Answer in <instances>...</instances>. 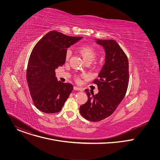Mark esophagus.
<instances>
[{"label":"esophagus","mask_w":160,"mask_h":160,"mask_svg":"<svg viewBox=\"0 0 160 160\" xmlns=\"http://www.w3.org/2000/svg\"><path fill=\"white\" fill-rule=\"evenodd\" d=\"M74 90H82V88H80V87H77V86H75L74 87Z\"/></svg>","instance_id":"34e87169"}]
</instances>
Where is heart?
Returning a JSON list of instances; mask_svg holds the SVG:
<instances>
[{
    "instance_id": "heart-1",
    "label": "heart",
    "mask_w": 160,
    "mask_h": 160,
    "mask_svg": "<svg viewBox=\"0 0 160 160\" xmlns=\"http://www.w3.org/2000/svg\"><path fill=\"white\" fill-rule=\"evenodd\" d=\"M78 52L80 54L83 60L86 62H92L96 58L98 52L97 50L92 45L84 44L79 46L77 49ZM71 56V51L68 50L66 53V59L68 60ZM79 78L77 77V80Z\"/></svg>"
}]
</instances>
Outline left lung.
<instances>
[{
    "label": "left lung",
    "instance_id": "1",
    "mask_svg": "<svg viewBox=\"0 0 160 160\" xmlns=\"http://www.w3.org/2000/svg\"><path fill=\"white\" fill-rule=\"evenodd\" d=\"M96 42L106 53L99 78L93 81L99 92L94 95L85 89L88 101L80 107L81 115L90 122H99L112 115L124 98L129 82L128 58L118 43L115 40L96 39Z\"/></svg>",
    "mask_w": 160,
    "mask_h": 160
}]
</instances>
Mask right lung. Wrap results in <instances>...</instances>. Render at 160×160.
<instances>
[{
	"label": "right lung",
	"instance_id": "1",
	"mask_svg": "<svg viewBox=\"0 0 160 160\" xmlns=\"http://www.w3.org/2000/svg\"><path fill=\"white\" fill-rule=\"evenodd\" d=\"M51 31L35 45L29 58L27 81L35 107L45 113L60 111L73 89L56 77L55 69L66 61L67 48L82 38Z\"/></svg>",
	"mask_w": 160,
	"mask_h": 160
}]
</instances>
